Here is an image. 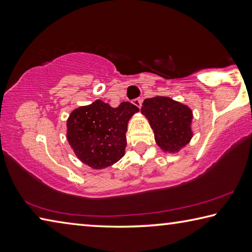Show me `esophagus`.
<instances>
[{
    "mask_svg": "<svg viewBox=\"0 0 252 252\" xmlns=\"http://www.w3.org/2000/svg\"><path fill=\"white\" fill-rule=\"evenodd\" d=\"M132 103H133L135 106H138L140 109L141 108V104H142V99H140V97H136V99L132 100Z\"/></svg>",
    "mask_w": 252,
    "mask_h": 252,
    "instance_id": "34e87169",
    "label": "esophagus"
}]
</instances>
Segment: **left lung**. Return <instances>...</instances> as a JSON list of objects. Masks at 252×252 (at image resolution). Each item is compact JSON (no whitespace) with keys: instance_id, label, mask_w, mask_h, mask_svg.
Segmentation results:
<instances>
[{"instance_id":"obj_1","label":"left lung","mask_w":252,"mask_h":252,"mask_svg":"<svg viewBox=\"0 0 252 252\" xmlns=\"http://www.w3.org/2000/svg\"><path fill=\"white\" fill-rule=\"evenodd\" d=\"M144 114L155 132V140L164 152H178L192 138V111L168 96H153L142 103Z\"/></svg>"}]
</instances>
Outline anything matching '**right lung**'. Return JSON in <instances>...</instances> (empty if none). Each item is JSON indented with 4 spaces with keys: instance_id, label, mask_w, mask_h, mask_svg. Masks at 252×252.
<instances>
[{
    "instance_id": "1",
    "label": "right lung",
    "mask_w": 252,
    "mask_h": 252,
    "mask_svg": "<svg viewBox=\"0 0 252 252\" xmlns=\"http://www.w3.org/2000/svg\"><path fill=\"white\" fill-rule=\"evenodd\" d=\"M138 111L130 102L112 108L101 100L72 111L66 138L75 156L93 169L116 163L125 156L127 122Z\"/></svg>"
}]
</instances>
